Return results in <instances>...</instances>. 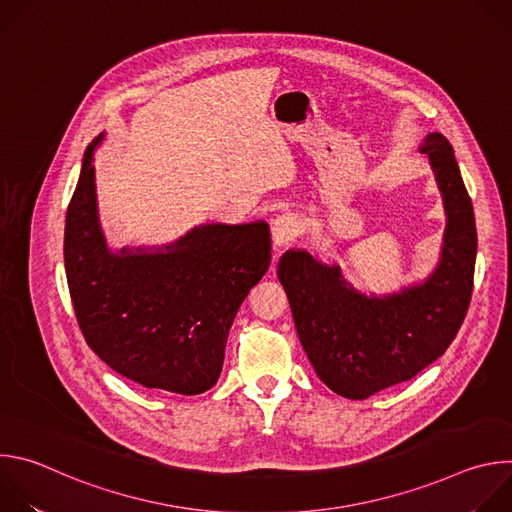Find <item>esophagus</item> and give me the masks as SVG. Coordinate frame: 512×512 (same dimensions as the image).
<instances>
[{"label": "esophagus", "mask_w": 512, "mask_h": 512, "mask_svg": "<svg viewBox=\"0 0 512 512\" xmlns=\"http://www.w3.org/2000/svg\"><path fill=\"white\" fill-rule=\"evenodd\" d=\"M298 235H300V223L296 221V218L289 216V214L279 216L277 221L273 223V229H271L275 251H281L289 243H294L298 239Z\"/></svg>", "instance_id": "esophagus-1"}]
</instances>
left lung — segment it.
Returning <instances> with one entry per match:
<instances>
[{
	"label": "left lung",
	"mask_w": 512,
	"mask_h": 512,
	"mask_svg": "<svg viewBox=\"0 0 512 512\" xmlns=\"http://www.w3.org/2000/svg\"><path fill=\"white\" fill-rule=\"evenodd\" d=\"M429 156L444 196L448 225L442 259L419 285L391 296H364L308 251L291 249L277 265L300 342L326 387L346 399H367L413 379L456 338L474 287L476 223L450 141L429 133Z\"/></svg>",
	"instance_id": "8db88e82"
}]
</instances>
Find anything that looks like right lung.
<instances>
[{
    "instance_id": "obj_1",
    "label": "right lung",
    "mask_w": 512,
    "mask_h": 512,
    "mask_svg": "<svg viewBox=\"0 0 512 512\" xmlns=\"http://www.w3.org/2000/svg\"><path fill=\"white\" fill-rule=\"evenodd\" d=\"M64 225L72 308L93 352L125 379L178 395L208 391L223 371L231 324L271 263L267 223L206 225L166 251L113 253L99 225L95 145Z\"/></svg>"
}]
</instances>
